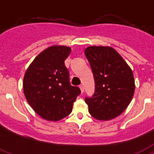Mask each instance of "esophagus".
I'll list each match as a JSON object with an SVG mask.
<instances>
[{
    "label": "esophagus",
    "mask_w": 154,
    "mask_h": 154,
    "mask_svg": "<svg viewBox=\"0 0 154 154\" xmlns=\"http://www.w3.org/2000/svg\"><path fill=\"white\" fill-rule=\"evenodd\" d=\"M79 88H80V89H81L82 93H83V92H84V85H80Z\"/></svg>",
    "instance_id": "esophagus-1"
}]
</instances>
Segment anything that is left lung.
<instances>
[{"instance_id": "left-lung-1", "label": "left lung", "mask_w": 154, "mask_h": 154, "mask_svg": "<svg viewBox=\"0 0 154 154\" xmlns=\"http://www.w3.org/2000/svg\"><path fill=\"white\" fill-rule=\"evenodd\" d=\"M95 81V93L86 97L89 112L99 121L118 117L128 107L135 90L133 71L113 48L89 46L85 49Z\"/></svg>"}]
</instances>
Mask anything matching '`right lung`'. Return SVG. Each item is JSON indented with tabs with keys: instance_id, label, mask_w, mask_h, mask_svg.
I'll return each mask as SVG.
<instances>
[{
	"instance_id": "add662e5",
	"label": "right lung",
	"mask_w": 154,
	"mask_h": 154,
	"mask_svg": "<svg viewBox=\"0 0 154 154\" xmlns=\"http://www.w3.org/2000/svg\"><path fill=\"white\" fill-rule=\"evenodd\" d=\"M70 47L53 45L36 57L28 67L23 80L24 94L32 109L43 119L57 122L67 117L81 94L72 86L65 60Z\"/></svg>"
}]
</instances>
